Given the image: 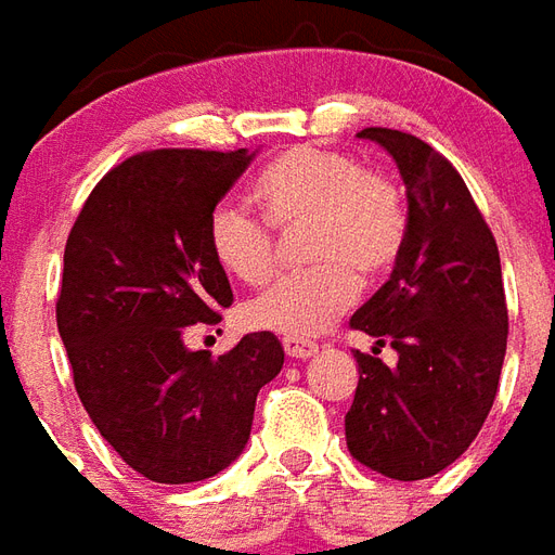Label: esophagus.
Returning <instances> with one entry per match:
<instances>
[{
	"label": "esophagus",
	"instance_id": "1",
	"mask_svg": "<svg viewBox=\"0 0 555 555\" xmlns=\"http://www.w3.org/2000/svg\"><path fill=\"white\" fill-rule=\"evenodd\" d=\"M282 347H285L291 359H311L318 352V344L306 338H282Z\"/></svg>",
	"mask_w": 555,
	"mask_h": 555
}]
</instances>
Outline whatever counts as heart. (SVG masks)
<instances>
[{"instance_id": "obj_1", "label": "heart", "mask_w": 555, "mask_h": 555, "mask_svg": "<svg viewBox=\"0 0 555 555\" xmlns=\"http://www.w3.org/2000/svg\"><path fill=\"white\" fill-rule=\"evenodd\" d=\"M264 217L235 199L215 205L208 246L217 264L244 285H261L276 267L279 232L309 225L311 270L279 279L241 309L246 330L311 338L400 264L409 244V208L400 184L364 170L352 155L326 146H294L264 167L256 182Z\"/></svg>"}]
</instances>
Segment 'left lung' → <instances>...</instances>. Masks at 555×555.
<instances>
[{
    "mask_svg": "<svg viewBox=\"0 0 555 555\" xmlns=\"http://www.w3.org/2000/svg\"><path fill=\"white\" fill-rule=\"evenodd\" d=\"M359 138L382 143L409 194V244L391 279L350 326L388 339V369L356 350L359 385L347 412L356 462L400 482L453 465L494 405L508 309L500 253L465 179L429 143L409 131L371 126Z\"/></svg>",
    "mask_w": 555,
    "mask_h": 555,
    "instance_id": "left-lung-1",
    "label": "left lung"
}]
</instances>
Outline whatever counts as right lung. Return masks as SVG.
<instances>
[{
  "mask_svg": "<svg viewBox=\"0 0 555 555\" xmlns=\"http://www.w3.org/2000/svg\"><path fill=\"white\" fill-rule=\"evenodd\" d=\"M253 162L246 150H150L102 176L64 249L55 318L76 391L138 474L184 486L235 462L282 344L253 332L223 356L188 350L194 323L232 306L208 217Z\"/></svg>",
  "mask_w": 555,
  "mask_h": 555,
  "instance_id": "obj_1",
  "label": "right lung"
}]
</instances>
